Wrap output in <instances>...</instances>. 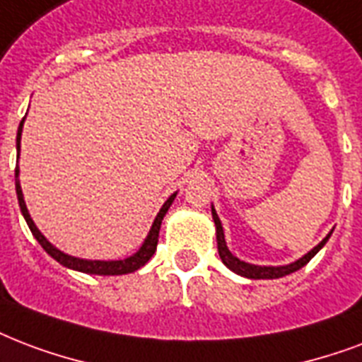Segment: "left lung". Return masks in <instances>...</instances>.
Listing matches in <instances>:
<instances>
[{"label": "left lung", "instance_id": "left-lung-1", "mask_svg": "<svg viewBox=\"0 0 362 362\" xmlns=\"http://www.w3.org/2000/svg\"><path fill=\"white\" fill-rule=\"evenodd\" d=\"M212 220H214V226H216V241H218V255L222 258L226 266L230 267L231 272H235L237 275H243V277H247V279H279V277H285L288 273L298 272L300 267H303L308 262L313 258V256L321 250L325 245H327L328 237L332 235V231L328 233L325 239H322L315 248H311L308 255H303L300 260L292 262L288 266H255V264H247V262L239 260L237 256H233L230 252V248L226 245L224 239V230H222V222H220V218H218L216 211H214V206H212Z\"/></svg>", "mask_w": 362, "mask_h": 362}]
</instances>
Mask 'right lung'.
Wrapping results in <instances>:
<instances>
[{
	"instance_id": "1",
	"label": "right lung",
	"mask_w": 362,
	"mask_h": 362,
	"mask_svg": "<svg viewBox=\"0 0 362 362\" xmlns=\"http://www.w3.org/2000/svg\"><path fill=\"white\" fill-rule=\"evenodd\" d=\"M24 119L26 117H22L21 125H18V132H16V151H18V156H21V136H22V125H24ZM18 165H16L15 169V186H16V197H18V205H21V212L24 220H26L28 228L32 231V235L37 239L43 250H45L47 255H51L54 260L62 264L64 267H70V269H76V272H83V273H90V275H125V273H132L140 269V267L144 266L146 262L150 260L153 252H156L157 248V239H159V230H161V222L163 216L167 214L169 211V206L173 205V201H175L176 193H173L169 199L165 201V205L161 206V211L157 212L156 220H153V224H151V230L148 233V237L142 243V247L138 248V252H134L132 256L125 258V260H83V258H76V256H70L59 250L57 247H52L51 243L47 241L45 235L37 230V226L34 224V220L30 216V212L26 209V203H24V197H22V189H21V180H18Z\"/></svg>"
}]
</instances>
